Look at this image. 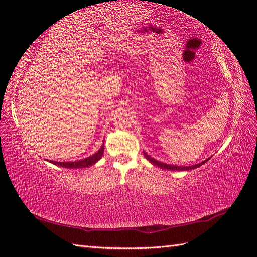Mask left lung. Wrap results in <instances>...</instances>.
Wrapping results in <instances>:
<instances>
[{
  "mask_svg": "<svg viewBox=\"0 0 257 257\" xmlns=\"http://www.w3.org/2000/svg\"><path fill=\"white\" fill-rule=\"evenodd\" d=\"M144 155H145V157H146V159L147 160H149L152 165H155L156 167H159V168H161V169H167V170H171V171H189V170H194L195 168H199L200 166H202V165H204V163L210 159H206V160H204V161H202V162H200V163H198V165H194V166H188V167H181V166H172V165H167V163H163V162H160V161H158V160H156V159H154V158H151V157H149L148 155L146 154V152H144Z\"/></svg>",
  "mask_w": 257,
  "mask_h": 257,
  "instance_id": "left-lung-1",
  "label": "left lung"
}]
</instances>
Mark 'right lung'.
I'll return each mask as SVG.
<instances>
[{"instance_id": "obj_1", "label": "right lung", "mask_w": 257, "mask_h": 257, "mask_svg": "<svg viewBox=\"0 0 257 257\" xmlns=\"http://www.w3.org/2000/svg\"><path fill=\"white\" fill-rule=\"evenodd\" d=\"M103 149H105V144H102L101 147L97 152H95L94 155L90 157H87L83 160H78V161H72V162H57V161H50L53 165L59 166L63 168H67V169H79V168H86V167H90L92 165L101 159V157L103 156Z\"/></svg>"}]
</instances>
